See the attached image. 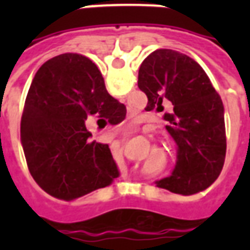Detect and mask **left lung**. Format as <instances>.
Returning <instances> with one entry per match:
<instances>
[{
    "label": "left lung",
    "mask_w": 250,
    "mask_h": 250,
    "mask_svg": "<svg viewBox=\"0 0 250 250\" xmlns=\"http://www.w3.org/2000/svg\"><path fill=\"white\" fill-rule=\"evenodd\" d=\"M138 87L147 95V111H163L167 131L178 145V161L170 178L158 188L191 195L218 178L226 154L225 109L204 68L188 55L157 49L142 62Z\"/></svg>",
    "instance_id": "1"
}]
</instances>
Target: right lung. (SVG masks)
<instances>
[{
    "label": "right lung",
    "instance_id": "1",
    "mask_svg": "<svg viewBox=\"0 0 250 250\" xmlns=\"http://www.w3.org/2000/svg\"><path fill=\"white\" fill-rule=\"evenodd\" d=\"M125 105L105 89L88 57L62 53L32 80L21 118V145L30 175L52 197L73 201L107 188L119 171L108 145L92 141L85 123L119 125Z\"/></svg>",
    "mask_w": 250,
    "mask_h": 250
}]
</instances>
